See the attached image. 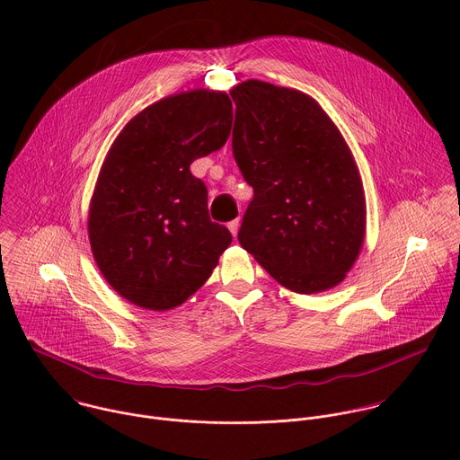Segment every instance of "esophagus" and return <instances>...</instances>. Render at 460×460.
Segmentation results:
<instances>
[{
	"label": "esophagus",
	"mask_w": 460,
	"mask_h": 460,
	"mask_svg": "<svg viewBox=\"0 0 460 460\" xmlns=\"http://www.w3.org/2000/svg\"><path fill=\"white\" fill-rule=\"evenodd\" d=\"M227 227H229V231L233 233V236H236V234H238V227H240V218L231 220V222L227 224Z\"/></svg>",
	"instance_id": "1"
}]
</instances>
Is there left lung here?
<instances>
[{"mask_svg":"<svg viewBox=\"0 0 460 460\" xmlns=\"http://www.w3.org/2000/svg\"><path fill=\"white\" fill-rule=\"evenodd\" d=\"M233 156L252 187L238 242L284 288L311 295L341 284L366 233V199L341 130L307 94L247 80Z\"/></svg>","mask_w":460,"mask_h":460,"instance_id":"obj_1","label":"left lung"}]
</instances>
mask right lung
<instances>
[{
  "label": "right lung",
  "mask_w": 460,
  "mask_h": 460,
  "mask_svg": "<svg viewBox=\"0 0 460 460\" xmlns=\"http://www.w3.org/2000/svg\"><path fill=\"white\" fill-rule=\"evenodd\" d=\"M226 93L164 98L130 119L96 181L89 240L96 264L125 300L153 311L183 304L218 264L233 236L211 222L208 187L190 164L229 138Z\"/></svg>",
  "instance_id": "1"
}]
</instances>
